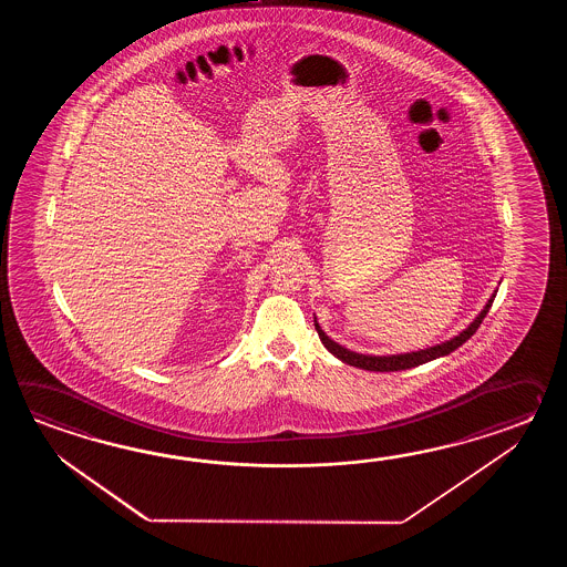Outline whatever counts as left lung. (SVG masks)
<instances>
[{
	"instance_id": "obj_1",
	"label": "left lung",
	"mask_w": 567,
	"mask_h": 567,
	"mask_svg": "<svg viewBox=\"0 0 567 567\" xmlns=\"http://www.w3.org/2000/svg\"><path fill=\"white\" fill-rule=\"evenodd\" d=\"M496 291H498V289H494L493 296L484 303L481 313H478L462 332H458L456 337L444 340V342H440V344H434V347H427V349L422 350H411V352H399V354H362V352H354V350L347 349V347L334 342V340L328 337L324 330H322V326L318 324L316 316H313V326H316V330H318V337L322 340V344L328 349V352H332V354L337 357L338 361L347 362L350 367L364 369V371H377V373L405 371V369H413V367L423 364V362L435 361V359H440V357H446L450 352L460 349V347L478 330V326L482 324L484 316L488 313L491 306H493Z\"/></svg>"
}]
</instances>
